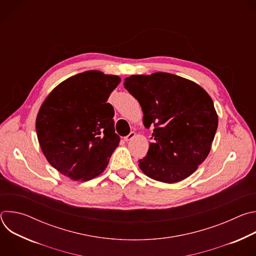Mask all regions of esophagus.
<instances>
[{
	"label": "esophagus",
	"mask_w": 256,
	"mask_h": 256,
	"mask_svg": "<svg viewBox=\"0 0 256 256\" xmlns=\"http://www.w3.org/2000/svg\"><path fill=\"white\" fill-rule=\"evenodd\" d=\"M134 136H136V132H130L126 136H124V140H130L132 138H134Z\"/></svg>",
	"instance_id": "1"
}]
</instances>
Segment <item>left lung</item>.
Instances as JSON below:
<instances>
[{
	"label": "left lung",
	"instance_id": "left-lung-1",
	"mask_svg": "<svg viewBox=\"0 0 256 256\" xmlns=\"http://www.w3.org/2000/svg\"><path fill=\"white\" fill-rule=\"evenodd\" d=\"M124 85L142 107L144 126H154L147 156L138 161L140 170L165 184L192 175L208 157L218 128L210 96L169 72L132 75Z\"/></svg>",
	"mask_w": 256,
	"mask_h": 256
}]
</instances>
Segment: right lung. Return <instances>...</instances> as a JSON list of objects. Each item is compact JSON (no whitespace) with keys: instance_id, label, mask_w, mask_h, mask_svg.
I'll return each mask as SVG.
<instances>
[{"instance_id":"right-lung-1","label":"right lung","mask_w":256,"mask_h":256,"mask_svg":"<svg viewBox=\"0 0 256 256\" xmlns=\"http://www.w3.org/2000/svg\"><path fill=\"white\" fill-rule=\"evenodd\" d=\"M120 78L87 70L58 85L36 118L38 138L48 163L72 180L100 175L118 146L114 109L107 99Z\"/></svg>"}]
</instances>
